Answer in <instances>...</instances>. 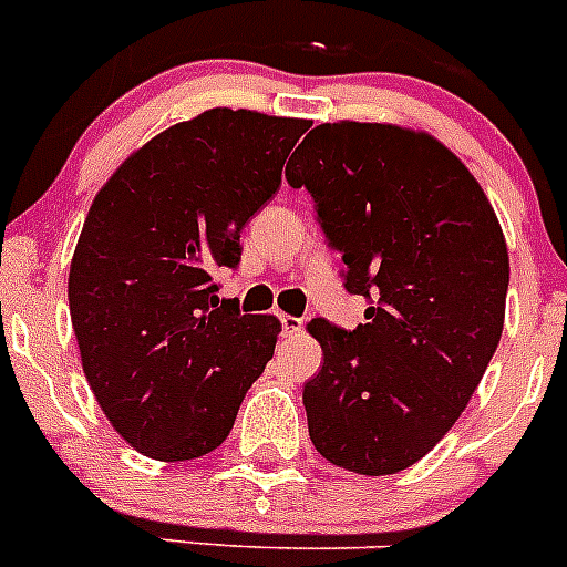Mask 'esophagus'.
<instances>
[{
	"label": "esophagus",
	"instance_id": "34e87169",
	"mask_svg": "<svg viewBox=\"0 0 567 567\" xmlns=\"http://www.w3.org/2000/svg\"><path fill=\"white\" fill-rule=\"evenodd\" d=\"M280 327H284V332L287 334H298L303 332V320L292 318V315H280Z\"/></svg>",
	"mask_w": 567,
	"mask_h": 567
}]
</instances>
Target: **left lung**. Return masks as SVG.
I'll use <instances>...</instances> for the list:
<instances>
[{"label": "left lung", "instance_id": "left-lung-1", "mask_svg": "<svg viewBox=\"0 0 567 567\" xmlns=\"http://www.w3.org/2000/svg\"><path fill=\"white\" fill-rule=\"evenodd\" d=\"M343 289L365 323L318 318L323 365L303 385L309 437L332 465L383 477L457 423L497 352L508 249L477 178L437 138L392 124H320L295 150Z\"/></svg>", "mask_w": 567, "mask_h": 567}]
</instances>
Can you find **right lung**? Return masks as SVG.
<instances>
[{
    "instance_id": "1",
    "label": "right lung",
    "mask_w": 567,
    "mask_h": 567,
    "mask_svg": "<svg viewBox=\"0 0 567 567\" xmlns=\"http://www.w3.org/2000/svg\"><path fill=\"white\" fill-rule=\"evenodd\" d=\"M303 118L215 107L155 135L96 195L70 264L84 378L144 457L182 463L233 432L272 360L280 320L240 315L218 275L278 193Z\"/></svg>"
}]
</instances>
